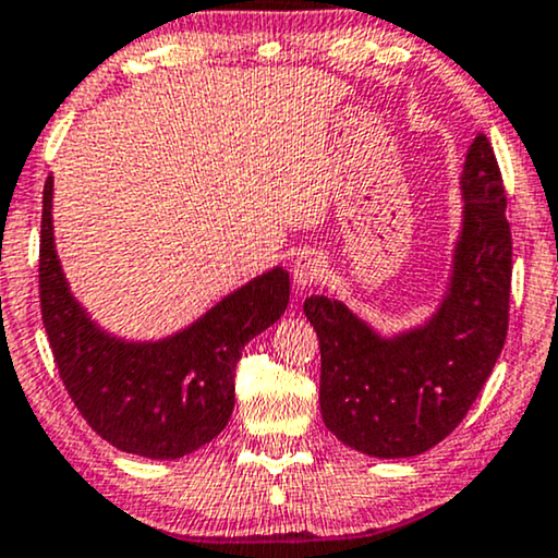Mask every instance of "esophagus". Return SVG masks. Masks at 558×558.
<instances>
[{
  "instance_id": "34e87169",
  "label": "esophagus",
  "mask_w": 558,
  "mask_h": 558,
  "mask_svg": "<svg viewBox=\"0 0 558 558\" xmlns=\"http://www.w3.org/2000/svg\"><path fill=\"white\" fill-rule=\"evenodd\" d=\"M326 260L318 253H302V256L294 258L292 264V279H294V287H298L300 292H307L311 287L318 284V281L326 279Z\"/></svg>"
}]
</instances>
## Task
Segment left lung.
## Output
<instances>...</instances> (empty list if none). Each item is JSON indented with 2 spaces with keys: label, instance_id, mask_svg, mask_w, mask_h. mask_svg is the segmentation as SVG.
Returning <instances> with one entry per match:
<instances>
[{
  "label": "left lung",
  "instance_id": "1",
  "mask_svg": "<svg viewBox=\"0 0 558 558\" xmlns=\"http://www.w3.org/2000/svg\"><path fill=\"white\" fill-rule=\"evenodd\" d=\"M460 230L435 313L380 333L339 300L313 294L307 320L320 341V414L369 458H411L463 422L507 339L512 235L489 140L478 134L460 173Z\"/></svg>",
  "mask_w": 558,
  "mask_h": 558
}]
</instances>
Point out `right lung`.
<instances>
[{"mask_svg":"<svg viewBox=\"0 0 558 558\" xmlns=\"http://www.w3.org/2000/svg\"><path fill=\"white\" fill-rule=\"evenodd\" d=\"M53 178L40 217V313L66 393L102 439L132 456L178 460L211 442L235 409V364L290 305V274L268 268L162 339H123L69 290L53 240Z\"/></svg>","mask_w":558,"mask_h":558,"instance_id":"obj_1","label":"right lung"}]
</instances>
